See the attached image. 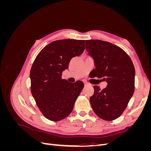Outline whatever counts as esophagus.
<instances>
[{
	"instance_id": "34e87169",
	"label": "esophagus",
	"mask_w": 151,
	"mask_h": 151,
	"mask_svg": "<svg viewBox=\"0 0 151 151\" xmlns=\"http://www.w3.org/2000/svg\"><path fill=\"white\" fill-rule=\"evenodd\" d=\"M84 85H85V86H89V84L88 83H86V82H84Z\"/></svg>"
}]
</instances>
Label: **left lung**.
Here are the masks:
<instances>
[{"label":"left lung","mask_w":151,"mask_h":151,"mask_svg":"<svg viewBox=\"0 0 151 151\" xmlns=\"http://www.w3.org/2000/svg\"><path fill=\"white\" fill-rule=\"evenodd\" d=\"M86 49L94 61V77L107 83L103 90L94 86L90 103L96 115L112 121L122 115L135 90V67L120 47L99 40H86Z\"/></svg>","instance_id":"obj_1"}]
</instances>
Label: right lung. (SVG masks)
Segmentation results:
<instances>
[{
  "instance_id": "right-lung-1",
  "label": "right lung",
  "mask_w": 151,
  "mask_h": 151,
  "mask_svg": "<svg viewBox=\"0 0 151 151\" xmlns=\"http://www.w3.org/2000/svg\"><path fill=\"white\" fill-rule=\"evenodd\" d=\"M85 40L65 39L50 43L36 56L30 70L31 91L40 111L47 119L57 122L72 112L84 84L62 79L71 59L79 56Z\"/></svg>"
}]
</instances>
